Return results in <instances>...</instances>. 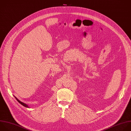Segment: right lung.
Instances as JSON below:
<instances>
[{"mask_svg":"<svg viewBox=\"0 0 131 131\" xmlns=\"http://www.w3.org/2000/svg\"><path fill=\"white\" fill-rule=\"evenodd\" d=\"M15 97V96H14ZM15 98H16V99L17 100V101L20 103V104H21V105H23L24 106H25V107H29V106H28V105L27 104H26V103H23V102H22L21 101H19L16 97H15Z\"/></svg>","mask_w":131,"mask_h":131,"instance_id":"right-lung-1","label":"right lung"}]
</instances>
